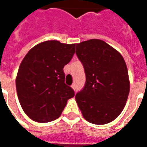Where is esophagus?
Returning <instances> with one entry per match:
<instances>
[{
	"instance_id": "esophagus-1",
	"label": "esophagus",
	"mask_w": 147,
	"mask_h": 147,
	"mask_svg": "<svg viewBox=\"0 0 147 147\" xmlns=\"http://www.w3.org/2000/svg\"><path fill=\"white\" fill-rule=\"evenodd\" d=\"M71 88H72L74 90H76V85H75V84H72V85H71Z\"/></svg>"
}]
</instances>
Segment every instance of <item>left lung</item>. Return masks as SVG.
Wrapping results in <instances>:
<instances>
[{"mask_svg":"<svg viewBox=\"0 0 147 147\" xmlns=\"http://www.w3.org/2000/svg\"><path fill=\"white\" fill-rule=\"evenodd\" d=\"M77 57L84 67L86 82L76 100L83 117L94 124L117 118L130 90L126 63L120 53L99 39L76 44Z\"/></svg>","mask_w":147,"mask_h":147,"instance_id":"left-lung-1","label":"left lung"}]
</instances>
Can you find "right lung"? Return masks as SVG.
I'll return each instance as SVG.
<instances>
[{"mask_svg":"<svg viewBox=\"0 0 147 147\" xmlns=\"http://www.w3.org/2000/svg\"><path fill=\"white\" fill-rule=\"evenodd\" d=\"M76 44L58 41L39 43L21 62L16 80L22 108L31 120L47 123L57 119L74 90L64 83V65L75 53Z\"/></svg>","mask_w":147,"mask_h":147,"instance_id":"add662e5","label":"right lung"}]
</instances>
